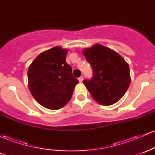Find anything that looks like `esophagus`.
<instances>
[{
    "mask_svg": "<svg viewBox=\"0 0 155 155\" xmlns=\"http://www.w3.org/2000/svg\"><path fill=\"white\" fill-rule=\"evenodd\" d=\"M78 79H79V81H80V82H81V81H82V80H83V76H81L80 77L78 78Z\"/></svg>",
    "mask_w": 155,
    "mask_h": 155,
    "instance_id": "34e87169",
    "label": "esophagus"
}]
</instances>
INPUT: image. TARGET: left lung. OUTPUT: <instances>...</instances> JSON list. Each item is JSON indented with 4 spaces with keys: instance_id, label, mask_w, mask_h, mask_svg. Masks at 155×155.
I'll use <instances>...</instances> for the list:
<instances>
[{
    "instance_id": "8db88e82",
    "label": "left lung",
    "mask_w": 155,
    "mask_h": 155,
    "mask_svg": "<svg viewBox=\"0 0 155 155\" xmlns=\"http://www.w3.org/2000/svg\"><path fill=\"white\" fill-rule=\"evenodd\" d=\"M83 53L93 71L92 79L83 81L92 97L104 106L120 101L130 84L128 64L116 51L101 44L85 49Z\"/></svg>"
}]
</instances>
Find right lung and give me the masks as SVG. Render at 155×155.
<instances>
[{"mask_svg":"<svg viewBox=\"0 0 155 155\" xmlns=\"http://www.w3.org/2000/svg\"><path fill=\"white\" fill-rule=\"evenodd\" d=\"M67 53V49L54 47L41 53L28 68V87L32 95L49 109L63 108L79 83L65 61Z\"/></svg>","mask_w":155,"mask_h":155,"instance_id":"right-lung-1","label":"right lung"}]
</instances>
